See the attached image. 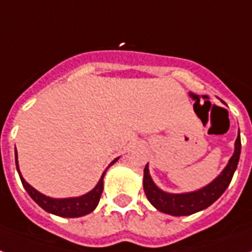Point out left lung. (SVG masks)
Instances as JSON below:
<instances>
[{"label":"left lung","instance_id":"1","mask_svg":"<svg viewBox=\"0 0 252 252\" xmlns=\"http://www.w3.org/2000/svg\"><path fill=\"white\" fill-rule=\"evenodd\" d=\"M239 154H241V136L238 133L236 140V150L225 169L210 185L204 186L203 189L184 194H169L161 191L153 183L146 164L144 169V190L147 199L157 210L173 216H186L204 210L221 197V194L226 190L238 165Z\"/></svg>","mask_w":252,"mask_h":252}]
</instances>
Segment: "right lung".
<instances>
[{"mask_svg": "<svg viewBox=\"0 0 252 252\" xmlns=\"http://www.w3.org/2000/svg\"><path fill=\"white\" fill-rule=\"evenodd\" d=\"M118 160V158L112 161L111 164H114ZM15 164L16 169L19 172V167H18V159H16V150H15ZM110 164V165H111ZM22 184H23L24 189L27 190V193L30 194V197L40 206L41 208H44L46 212L54 214L57 216H62V218H79V216H84V215L91 214L94 208L97 207L98 202L101 199L102 191H103V176L105 172L102 173L101 180L98 181L92 191L83 195V197L77 198H64V199H54V198L46 197L44 194L38 193L37 190L33 189L30 184L27 183L26 180L22 177L19 173Z\"/></svg>", "mask_w": 252, "mask_h": 252, "instance_id": "obj_1", "label": "right lung"}]
</instances>
